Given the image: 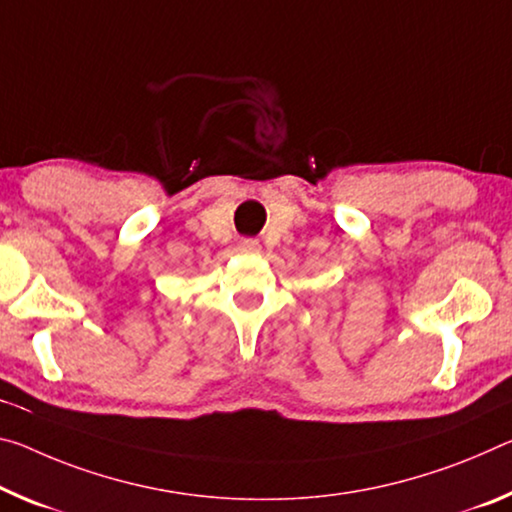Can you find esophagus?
Wrapping results in <instances>:
<instances>
[{"instance_id": "1", "label": "esophagus", "mask_w": 512, "mask_h": 512, "mask_svg": "<svg viewBox=\"0 0 512 512\" xmlns=\"http://www.w3.org/2000/svg\"><path fill=\"white\" fill-rule=\"evenodd\" d=\"M237 248L243 250V253H257V250H259V241H257V239H250V237L239 239V241H237Z\"/></svg>"}]
</instances>
